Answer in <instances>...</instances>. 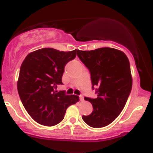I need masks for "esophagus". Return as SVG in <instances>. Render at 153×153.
I'll return each mask as SVG.
<instances>
[{
	"label": "esophagus",
	"mask_w": 153,
	"mask_h": 153,
	"mask_svg": "<svg viewBox=\"0 0 153 153\" xmlns=\"http://www.w3.org/2000/svg\"><path fill=\"white\" fill-rule=\"evenodd\" d=\"M79 99H80L81 101H83L84 100V97H83V95H79Z\"/></svg>",
	"instance_id": "34e87169"
}]
</instances>
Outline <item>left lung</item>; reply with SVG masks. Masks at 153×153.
<instances>
[{
  "label": "left lung",
  "instance_id": "1",
  "mask_svg": "<svg viewBox=\"0 0 153 153\" xmlns=\"http://www.w3.org/2000/svg\"><path fill=\"white\" fill-rule=\"evenodd\" d=\"M78 57L89 70L95 99L85 97L93 111L83 115L85 123L93 128H102L119 116L128 100L132 86L130 64L123 51L111 48L77 51Z\"/></svg>",
  "mask_w": 153,
  "mask_h": 153
}]
</instances>
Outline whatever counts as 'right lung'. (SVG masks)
I'll return each instance as SVG.
<instances>
[{"mask_svg": "<svg viewBox=\"0 0 153 153\" xmlns=\"http://www.w3.org/2000/svg\"><path fill=\"white\" fill-rule=\"evenodd\" d=\"M76 50L60 51L45 48L30 53L22 62L18 91L24 107L35 122L53 126L61 123L67 108L79 98L57 91L62 84L66 64L76 57Z\"/></svg>", "mask_w": 153, "mask_h": 153, "instance_id": "right-lung-1", "label": "right lung"}]
</instances>
